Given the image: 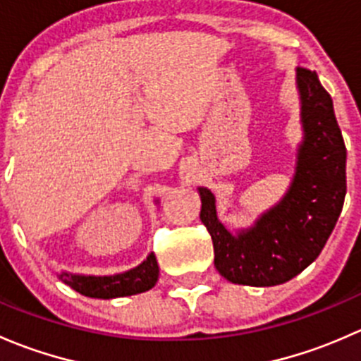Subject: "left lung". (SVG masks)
Returning <instances> with one entry per match:
<instances>
[{
    "label": "left lung",
    "mask_w": 361,
    "mask_h": 361,
    "mask_svg": "<svg viewBox=\"0 0 361 361\" xmlns=\"http://www.w3.org/2000/svg\"><path fill=\"white\" fill-rule=\"evenodd\" d=\"M304 143L288 194L250 231L232 235L216 218L214 197L199 188L201 220L214 250V267L238 285L290 281L318 258L345 197V147L332 97L309 68L297 69Z\"/></svg>",
    "instance_id": "left-lung-1"
}]
</instances>
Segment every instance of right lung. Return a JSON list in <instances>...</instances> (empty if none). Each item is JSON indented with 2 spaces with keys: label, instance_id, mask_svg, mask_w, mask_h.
I'll return each mask as SVG.
<instances>
[{
  "label": "right lung",
  "instance_id": "right-lung-1",
  "mask_svg": "<svg viewBox=\"0 0 361 361\" xmlns=\"http://www.w3.org/2000/svg\"><path fill=\"white\" fill-rule=\"evenodd\" d=\"M159 278L157 258L154 253L148 255L143 264L136 269L115 276H78L63 272L59 279L64 285L71 286L78 293L92 298H115L127 297V295H136L148 292L154 288Z\"/></svg>",
  "mask_w": 361,
  "mask_h": 361
}]
</instances>
